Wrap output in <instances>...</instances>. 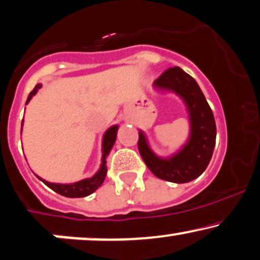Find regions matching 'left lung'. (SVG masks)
<instances>
[{
  "instance_id": "obj_1",
  "label": "left lung",
  "mask_w": 260,
  "mask_h": 260,
  "mask_svg": "<svg viewBox=\"0 0 260 260\" xmlns=\"http://www.w3.org/2000/svg\"><path fill=\"white\" fill-rule=\"evenodd\" d=\"M153 86L158 90L174 91L183 99L189 113L190 136L177 154L162 159L152 152L145 134L140 131L139 152L156 177L174 183H187L203 174L212 158L217 134L212 110L193 77L177 66L166 70Z\"/></svg>"
}]
</instances>
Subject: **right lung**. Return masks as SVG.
<instances>
[{
  "label": "right lung",
  "mask_w": 260,
  "mask_h": 260,
  "mask_svg": "<svg viewBox=\"0 0 260 260\" xmlns=\"http://www.w3.org/2000/svg\"><path fill=\"white\" fill-rule=\"evenodd\" d=\"M41 88H42V84H37L35 86L34 90L28 94L26 105L32 99V96L36 95L38 89ZM22 123H24V120H21V129H22ZM117 131H118V125H113V126H111L110 129L105 133L104 140H102V164H101L100 170H99L92 177L82 179V181L76 182V183H71V184L50 183V182H47L44 181V179H42L41 177H38V176L37 177L40 178L44 184L48 185L50 189H53L54 191H56L57 194L62 195V197H66V198L88 197V195L94 193L96 189L104 183L106 174H107V166H106V162L107 161H106V158H107V155L110 154L112 147H113L115 142V139H117Z\"/></svg>",
  "instance_id": "1"
}]
</instances>
